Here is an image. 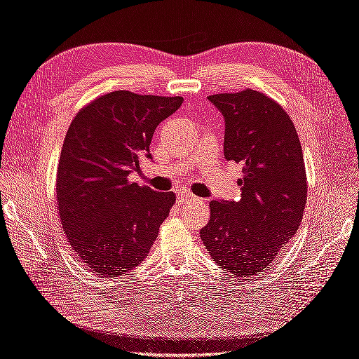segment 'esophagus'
<instances>
[{
  "instance_id": "obj_1",
  "label": "esophagus",
  "mask_w": 359,
  "mask_h": 359,
  "mask_svg": "<svg viewBox=\"0 0 359 359\" xmlns=\"http://www.w3.org/2000/svg\"><path fill=\"white\" fill-rule=\"evenodd\" d=\"M177 202L180 205H188V203H200V198L193 196L189 193V191H182L177 196Z\"/></svg>"
}]
</instances>
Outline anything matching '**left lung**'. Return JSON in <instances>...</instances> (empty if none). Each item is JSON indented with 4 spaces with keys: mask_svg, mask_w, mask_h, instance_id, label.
I'll use <instances>...</instances> for the list:
<instances>
[{
    "mask_svg": "<svg viewBox=\"0 0 359 359\" xmlns=\"http://www.w3.org/2000/svg\"><path fill=\"white\" fill-rule=\"evenodd\" d=\"M208 99L224 118L223 151L243 165L238 202H210L200 231L212 260L234 277H257L295 236L307 202L303 149L286 110L251 88Z\"/></svg>",
    "mask_w": 359,
    "mask_h": 359,
    "instance_id": "1",
    "label": "left lung"
}]
</instances>
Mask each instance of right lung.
<instances>
[{
	"label": "right lung",
	"instance_id": "add662e5",
	"mask_svg": "<svg viewBox=\"0 0 359 359\" xmlns=\"http://www.w3.org/2000/svg\"><path fill=\"white\" fill-rule=\"evenodd\" d=\"M182 96L127 90L97 96L74 116L56 170V208L78 258L101 277H119L145 260L176 196L130 182L163 119Z\"/></svg>",
	"mask_w": 359,
	"mask_h": 359
}]
</instances>
